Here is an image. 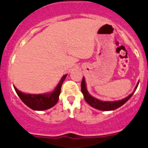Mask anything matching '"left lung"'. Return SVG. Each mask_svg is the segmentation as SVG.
I'll use <instances>...</instances> for the list:
<instances>
[{
	"label": "left lung",
	"instance_id": "1",
	"mask_svg": "<svg viewBox=\"0 0 148 148\" xmlns=\"http://www.w3.org/2000/svg\"><path fill=\"white\" fill-rule=\"evenodd\" d=\"M138 85H139V82L136 85V88H135L134 91L136 90V89L137 88ZM81 90H82V93H83L84 98H85V100L86 101L87 103L90 105L91 107H94V108L97 109L99 110H103V111H110V110H114L116 109L119 108L120 107H121L122 105H123L124 103L130 99L132 96V95L134 93H132L131 95L128 96V97L125 98V99H122V100L119 101H102L99 100V99H96V98L91 96L89 94V93L87 90L86 88V85H85V78H82V83H81Z\"/></svg>",
	"mask_w": 148,
	"mask_h": 148
}]
</instances>
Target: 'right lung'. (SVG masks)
Returning a JSON list of instances; mask_svg holds the SVG:
<instances>
[{
	"label": "right lung",
	"mask_w": 148,
	"mask_h": 148,
	"mask_svg": "<svg viewBox=\"0 0 148 148\" xmlns=\"http://www.w3.org/2000/svg\"><path fill=\"white\" fill-rule=\"evenodd\" d=\"M66 77V75L63 76L60 80L59 83L55 88L54 91L51 93H45V94H26L18 90L14 86L15 91L16 94L23 101V103L34 110L42 111L47 110L55 106L57 103L59 99V95L60 93L62 84Z\"/></svg>",
	"instance_id": "add662e5"
}]
</instances>
